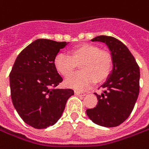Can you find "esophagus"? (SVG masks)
Listing matches in <instances>:
<instances>
[{
	"label": "esophagus",
	"mask_w": 149,
	"mask_h": 149,
	"mask_svg": "<svg viewBox=\"0 0 149 149\" xmlns=\"http://www.w3.org/2000/svg\"><path fill=\"white\" fill-rule=\"evenodd\" d=\"M74 95H81V96H85L86 94L84 93V92L78 91H74Z\"/></svg>",
	"instance_id": "34e87169"
}]
</instances>
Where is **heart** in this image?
Here are the masks:
<instances>
[{
	"label": "heart",
	"instance_id": "obj_1",
	"mask_svg": "<svg viewBox=\"0 0 149 149\" xmlns=\"http://www.w3.org/2000/svg\"><path fill=\"white\" fill-rule=\"evenodd\" d=\"M53 63L56 71L65 78L70 76L80 64L81 73L67 79L65 85L77 91H85L95 81L101 83L109 77L112 69V56L97 45L82 43L71 49L70 56L58 54Z\"/></svg>",
	"mask_w": 149,
	"mask_h": 149
}]
</instances>
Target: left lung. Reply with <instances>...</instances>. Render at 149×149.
<instances>
[{
	"instance_id": "left-lung-1",
	"label": "left lung",
	"mask_w": 149,
	"mask_h": 149,
	"mask_svg": "<svg viewBox=\"0 0 149 149\" xmlns=\"http://www.w3.org/2000/svg\"><path fill=\"white\" fill-rule=\"evenodd\" d=\"M91 41L107 45L113 69L101 86L103 92L95 93L98 100L96 107L87 109L86 114L97 125L113 127L126 121L135 106L139 94V67L127 47L115 38L102 35Z\"/></svg>"
}]
</instances>
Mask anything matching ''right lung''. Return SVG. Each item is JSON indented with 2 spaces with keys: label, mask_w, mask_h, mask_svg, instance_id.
I'll return each instance as SVG.
<instances>
[{
  "label": "right lung",
  "mask_w": 149,
  "mask_h": 149,
  "mask_svg": "<svg viewBox=\"0 0 149 149\" xmlns=\"http://www.w3.org/2000/svg\"><path fill=\"white\" fill-rule=\"evenodd\" d=\"M66 42L39 38L17 56L10 73L11 97L21 118L37 129L54 125L63 114L71 89H56L63 81L54 58Z\"/></svg>",
  "instance_id": "add662e5"
}]
</instances>
